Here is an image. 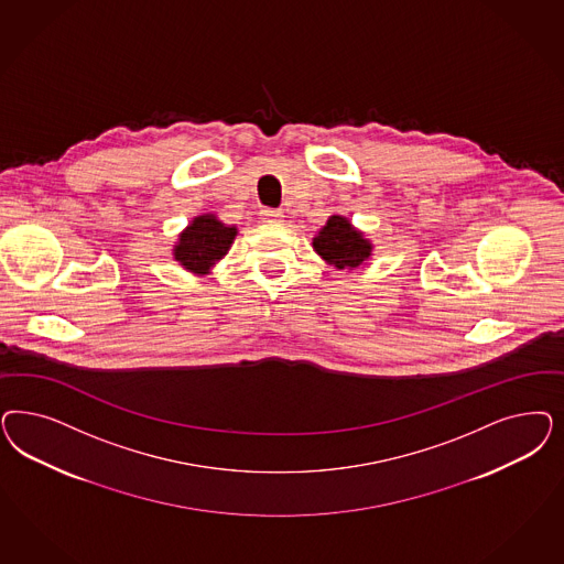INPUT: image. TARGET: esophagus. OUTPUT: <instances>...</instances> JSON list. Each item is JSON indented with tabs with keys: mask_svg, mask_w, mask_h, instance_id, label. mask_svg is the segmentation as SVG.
<instances>
[{
	"mask_svg": "<svg viewBox=\"0 0 564 564\" xmlns=\"http://www.w3.org/2000/svg\"><path fill=\"white\" fill-rule=\"evenodd\" d=\"M261 218L263 221H282L284 214L280 209H272V207H263L261 209Z\"/></svg>",
	"mask_w": 564,
	"mask_h": 564,
	"instance_id": "obj_1",
	"label": "esophagus"
}]
</instances>
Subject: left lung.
<instances>
[{
    "instance_id": "obj_1",
    "label": "left lung",
    "mask_w": 564,
    "mask_h": 564,
    "mask_svg": "<svg viewBox=\"0 0 564 564\" xmlns=\"http://www.w3.org/2000/svg\"><path fill=\"white\" fill-rule=\"evenodd\" d=\"M313 249L338 270H355L371 254V245L343 216H332L319 235L313 238Z\"/></svg>"
}]
</instances>
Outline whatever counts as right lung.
Masks as SVG:
<instances>
[{
  "label": "right lung",
  "instance_id": "1",
  "mask_svg": "<svg viewBox=\"0 0 564 564\" xmlns=\"http://www.w3.org/2000/svg\"><path fill=\"white\" fill-rule=\"evenodd\" d=\"M237 228L221 224L216 216H199L181 235V242L174 249L176 261L186 270L207 273L209 268L228 253Z\"/></svg>",
  "mask_w": 564,
  "mask_h": 564
}]
</instances>
